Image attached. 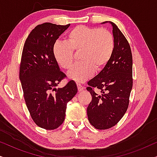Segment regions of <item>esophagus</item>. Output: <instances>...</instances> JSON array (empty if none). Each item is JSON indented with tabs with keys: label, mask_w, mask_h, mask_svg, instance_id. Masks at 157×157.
Returning a JSON list of instances; mask_svg holds the SVG:
<instances>
[{
	"label": "esophagus",
	"mask_w": 157,
	"mask_h": 157,
	"mask_svg": "<svg viewBox=\"0 0 157 157\" xmlns=\"http://www.w3.org/2000/svg\"><path fill=\"white\" fill-rule=\"evenodd\" d=\"M77 87H78V91H83V89H84V88H83V86L81 84H80V83H77Z\"/></svg>",
	"instance_id": "34e87169"
}]
</instances>
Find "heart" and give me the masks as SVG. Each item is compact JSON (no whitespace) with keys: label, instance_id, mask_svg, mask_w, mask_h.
Listing matches in <instances>:
<instances>
[{"label":"heart","instance_id":"b5f03b06","mask_svg":"<svg viewBox=\"0 0 157 157\" xmlns=\"http://www.w3.org/2000/svg\"><path fill=\"white\" fill-rule=\"evenodd\" d=\"M114 49L113 35L105 29L78 25L68 32L66 43L57 41L53 47L56 61L63 69L68 70L74 63V53H81L77 64L68 76L77 82H84L102 70L110 61Z\"/></svg>","mask_w":157,"mask_h":157}]
</instances>
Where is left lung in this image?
I'll return each mask as SVG.
<instances>
[{
	"label": "left lung",
	"mask_w": 157,
	"mask_h": 157,
	"mask_svg": "<svg viewBox=\"0 0 157 157\" xmlns=\"http://www.w3.org/2000/svg\"><path fill=\"white\" fill-rule=\"evenodd\" d=\"M114 49L110 61L100 73L91 79L87 91L92 100L87 108L88 119L97 129L115 126L125 114L132 91V55L129 44L117 25L111 21ZM100 90L95 92L93 87Z\"/></svg>",
	"instance_id": "8db88e82"
}]
</instances>
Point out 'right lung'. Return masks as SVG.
Wrapping results in <instances>:
<instances>
[{
    "label": "right lung",
    "instance_id": "obj_1",
    "mask_svg": "<svg viewBox=\"0 0 157 157\" xmlns=\"http://www.w3.org/2000/svg\"><path fill=\"white\" fill-rule=\"evenodd\" d=\"M69 26L38 25L30 33L23 49L19 78L25 104L36 125L47 130L61 125L68 102L78 91L74 81L56 88L66 75L56 61L53 47Z\"/></svg>",
    "mask_w": 157,
    "mask_h": 157
}]
</instances>
